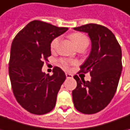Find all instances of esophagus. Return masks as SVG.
<instances>
[{
    "mask_svg": "<svg viewBox=\"0 0 130 130\" xmlns=\"http://www.w3.org/2000/svg\"><path fill=\"white\" fill-rule=\"evenodd\" d=\"M66 77H67V78H72L73 77V75H72V74H70V73L67 72L66 73Z\"/></svg>",
    "mask_w": 130,
    "mask_h": 130,
    "instance_id": "1",
    "label": "esophagus"
}]
</instances>
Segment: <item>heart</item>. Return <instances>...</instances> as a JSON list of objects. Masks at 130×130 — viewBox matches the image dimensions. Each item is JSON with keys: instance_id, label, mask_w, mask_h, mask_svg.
Wrapping results in <instances>:
<instances>
[{"instance_id": "heart-1", "label": "heart", "mask_w": 130, "mask_h": 130, "mask_svg": "<svg viewBox=\"0 0 130 130\" xmlns=\"http://www.w3.org/2000/svg\"><path fill=\"white\" fill-rule=\"evenodd\" d=\"M69 38L71 39V40L72 41V42L74 43L75 47L78 50H84L87 47L89 44V39L87 36L85 34L79 33V32H76L71 34L69 35ZM59 37H56L55 39H53V41L50 43V48L51 50H55L57 48L58 44L59 42ZM60 62L61 63V65L64 68H68L72 64H74L75 61H73L72 60H69V59H61Z\"/></svg>"}]
</instances>
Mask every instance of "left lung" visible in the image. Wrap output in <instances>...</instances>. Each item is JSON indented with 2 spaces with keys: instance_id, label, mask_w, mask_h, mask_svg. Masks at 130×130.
<instances>
[{
  "instance_id": "1",
  "label": "left lung",
  "mask_w": 130,
  "mask_h": 130,
  "mask_svg": "<svg viewBox=\"0 0 130 130\" xmlns=\"http://www.w3.org/2000/svg\"><path fill=\"white\" fill-rule=\"evenodd\" d=\"M74 29L88 33L91 40L90 55L78 72H89L91 79L85 81L74 76V105L82 113H96L110 102L117 90L122 70L121 49L112 31L103 25L90 23Z\"/></svg>"
}]
</instances>
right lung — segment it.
Wrapping results in <instances>:
<instances>
[{"instance_id": "obj_1", "label": "right lung", "mask_w": 130, "mask_h": 130, "mask_svg": "<svg viewBox=\"0 0 130 130\" xmlns=\"http://www.w3.org/2000/svg\"><path fill=\"white\" fill-rule=\"evenodd\" d=\"M68 28H59L40 20L30 22L14 37L11 47L9 74L13 94L29 113L43 115L55 106L57 94L66 79L55 67L53 75L42 72L51 55L50 43Z\"/></svg>"}]
</instances>
